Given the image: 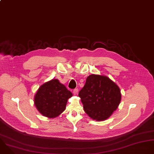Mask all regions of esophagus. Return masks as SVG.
<instances>
[{"instance_id":"34e87169","label":"esophagus","mask_w":154,"mask_h":154,"mask_svg":"<svg viewBox=\"0 0 154 154\" xmlns=\"http://www.w3.org/2000/svg\"><path fill=\"white\" fill-rule=\"evenodd\" d=\"M78 91H79V89L77 88V89H74V90H73V93H74V95H76L77 94V93H78Z\"/></svg>"}]
</instances>
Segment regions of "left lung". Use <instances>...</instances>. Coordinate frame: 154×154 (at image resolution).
I'll use <instances>...</instances> for the list:
<instances>
[{
  "label": "left lung",
  "mask_w": 154,
  "mask_h": 154,
  "mask_svg": "<svg viewBox=\"0 0 154 154\" xmlns=\"http://www.w3.org/2000/svg\"><path fill=\"white\" fill-rule=\"evenodd\" d=\"M85 112L94 120L108 119L118 108L122 94L119 87L105 75L91 74L79 93Z\"/></svg>",
  "instance_id": "left-lung-1"
}]
</instances>
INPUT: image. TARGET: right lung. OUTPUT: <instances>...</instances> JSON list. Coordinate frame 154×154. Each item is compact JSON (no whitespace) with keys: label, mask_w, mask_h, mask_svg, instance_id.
<instances>
[{"label":"right lung","mask_w":154,"mask_h":154,"mask_svg":"<svg viewBox=\"0 0 154 154\" xmlns=\"http://www.w3.org/2000/svg\"><path fill=\"white\" fill-rule=\"evenodd\" d=\"M72 96L58 80L52 79L38 88L34 96V104L43 116L55 118L65 109L67 100Z\"/></svg>","instance_id":"right-lung-1"}]
</instances>
